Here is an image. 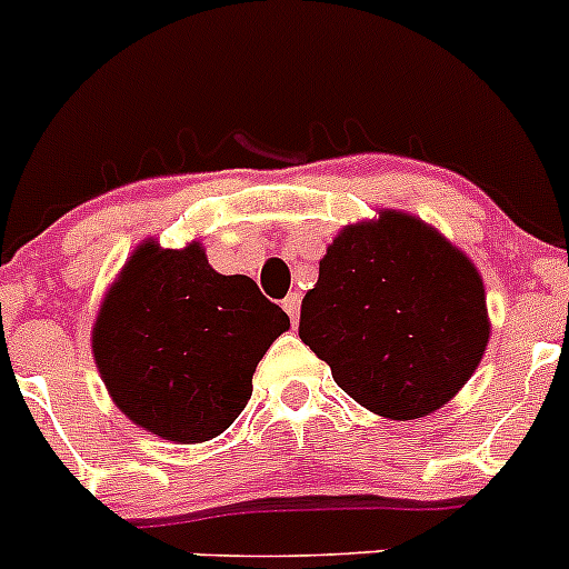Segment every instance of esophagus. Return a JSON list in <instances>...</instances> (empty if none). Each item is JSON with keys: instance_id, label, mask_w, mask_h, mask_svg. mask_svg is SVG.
<instances>
[{"instance_id": "34e87169", "label": "esophagus", "mask_w": 569, "mask_h": 569, "mask_svg": "<svg viewBox=\"0 0 569 569\" xmlns=\"http://www.w3.org/2000/svg\"><path fill=\"white\" fill-rule=\"evenodd\" d=\"M283 308H286V313H289V319H291V325H297V319H300V295H289L283 300Z\"/></svg>"}]
</instances>
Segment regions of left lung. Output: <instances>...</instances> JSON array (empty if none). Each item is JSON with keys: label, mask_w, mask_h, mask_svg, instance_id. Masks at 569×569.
I'll list each match as a JSON object with an SVG mask.
<instances>
[{"label": "left lung", "mask_w": 569, "mask_h": 569, "mask_svg": "<svg viewBox=\"0 0 569 569\" xmlns=\"http://www.w3.org/2000/svg\"><path fill=\"white\" fill-rule=\"evenodd\" d=\"M489 333L476 263L391 208L339 230L302 297L300 339L358 406L389 419L428 417L453 400Z\"/></svg>", "instance_id": "obj_1"}]
</instances>
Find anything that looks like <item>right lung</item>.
Segmentation results:
<instances>
[{
  "instance_id": "right-lung-1",
  "label": "right lung",
  "mask_w": 569,
  "mask_h": 569,
  "mask_svg": "<svg viewBox=\"0 0 569 569\" xmlns=\"http://www.w3.org/2000/svg\"><path fill=\"white\" fill-rule=\"evenodd\" d=\"M283 330V308L247 274H219L200 241L163 250L147 239L104 291L91 350L130 422L197 445L244 411L252 372Z\"/></svg>"
}]
</instances>
